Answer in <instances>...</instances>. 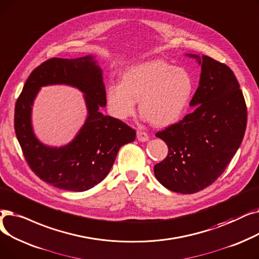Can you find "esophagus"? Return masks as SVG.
I'll use <instances>...</instances> for the list:
<instances>
[{"label":"esophagus","mask_w":259,"mask_h":259,"mask_svg":"<svg viewBox=\"0 0 259 259\" xmlns=\"http://www.w3.org/2000/svg\"><path fill=\"white\" fill-rule=\"evenodd\" d=\"M137 139L141 142H145L149 140V135H147L146 133L144 132H141V131H138L137 132Z\"/></svg>","instance_id":"34e87169"}]
</instances>
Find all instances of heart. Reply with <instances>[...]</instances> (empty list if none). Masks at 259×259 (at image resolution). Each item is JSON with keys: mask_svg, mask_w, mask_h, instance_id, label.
Returning a JSON list of instances; mask_svg holds the SVG:
<instances>
[{"mask_svg": "<svg viewBox=\"0 0 259 259\" xmlns=\"http://www.w3.org/2000/svg\"><path fill=\"white\" fill-rule=\"evenodd\" d=\"M193 93L194 81L187 69L152 60L127 67L122 72L121 83L108 84L106 102L112 116L126 120L140 101L143 117L155 126L164 127L182 116Z\"/></svg>", "mask_w": 259, "mask_h": 259, "instance_id": "obj_1", "label": "heart"}]
</instances>
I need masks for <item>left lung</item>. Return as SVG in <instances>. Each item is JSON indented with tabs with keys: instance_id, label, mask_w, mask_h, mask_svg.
Listing matches in <instances>:
<instances>
[{
	"instance_id": "8db88e82",
	"label": "left lung",
	"mask_w": 259,
	"mask_h": 259,
	"mask_svg": "<svg viewBox=\"0 0 259 259\" xmlns=\"http://www.w3.org/2000/svg\"><path fill=\"white\" fill-rule=\"evenodd\" d=\"M187 56L201 65L190 103L194 112L156 134L167 144L168 154L154 166L157 180L180 194L199 192L224 173L247 126V106L231 68L207 56Z\"/></svg>"
}]
</instances>
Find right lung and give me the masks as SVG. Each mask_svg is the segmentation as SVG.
Listing matches in <instances>:
<instances>
[{
    "mask_svg": "<svg viewBox=\"0 0 259 259\" xmlns=\"http://www.w3.org/2000/svg\"><path fill=\"white\" fill-rule=\"evenodd\" d=\"M64 83L83 93L88 117L69 144L56 148L34 135L32 106L41 87ZM106 105L103 72L95 57L53 58L36 67L24 84L15 109V131L26 161L44 182L71 192L88 191L101 182L112 168L122 145L133 142L136 132L125 123L104 116Z\"/></svg>",
    "mask_w": 259,
    "mask_h": 259,
    "instance_id": "1",
    "label": "right lung"
}]
</instances>
